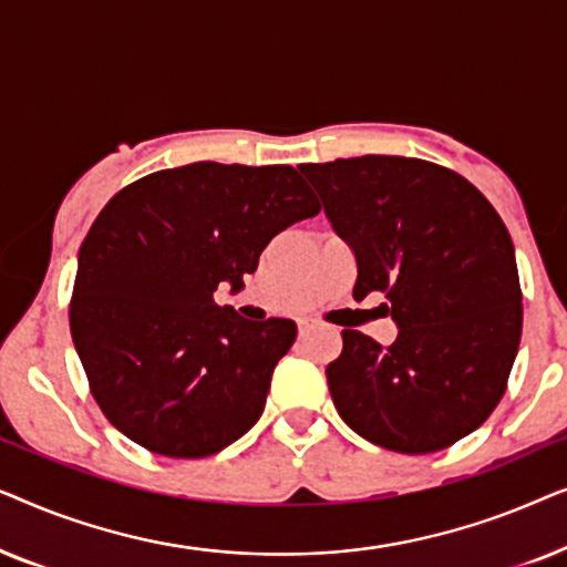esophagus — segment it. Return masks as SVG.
I'll use <instances>...</instances> for the list:
<instances>
[{
    "label": "esophagus",
    "mask_w": 567,
    "mask_h": 567,
    "mask_svg": "<svg viewBox=\"0 0 567 567\" xmlns=\"http://www.w3.org/2000/svg\"><path fill=\"white\" fill-rule=\"evenodd\" d=\"M297 330H299V338H307L309 332L315 330V322L307 320V317H301V320H297Z\"/></svg>",
    "instance_id": "1"
}]
</instances>
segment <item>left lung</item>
Wrapping results in <instances>:
<instances>
[{"instance_id":"obj_1","label":"left lung","mask_w":567,"mask_h":567,"mask_svg":"<svg viewBox=\"0 0 567 567\" xmlns=\"http://www.w3.org/2000/svg\"><path fill=\"white\" fill-rule=\"evenodd\" d=\"M355 255L353 299L382 291L398 338L343 330L328 363L338 413L371 444L431 454L485 423L522 340V286L506 224L452 169L413 157L301 165Z\"/></svg>"}]
</instances>
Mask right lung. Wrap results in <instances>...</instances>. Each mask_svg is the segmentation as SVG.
<instances>
[{"instance_id":"right-lung-1","label":"right lung","mask_w":567,"mask_h":567,"mask_svg":"<svg viewBox=\"0 0 567 567\" xmlns=\"http://www.w3.org/2000/svg\"><path fill=\"white\" fill-rule=\"evenodd\" d=\"M315 214L320 200L289 165L193 162L107 200L80 247L69 328L123 436L200 460L258 423L297 324L245 320L214 291L243 289L270 239Z\"/></svg>"}]
</instances>
